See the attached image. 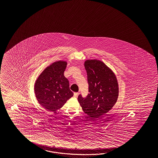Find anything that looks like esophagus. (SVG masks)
I'll return each instance as SVG.
<instances>
[{
  "mask_svg": "<svg viewBox=\"0 0 158 158\" xmlns=\"http://www.w3.org/2000/svg\"><path fill=\"white\" fill-rule=\"evenodd\" d=\"M78 94H79V93H74L73 96H74L75 97H77V96H78Z\"/></svg>",
  "mask_w": 158,
  "mask_h": 158,
  "instance_id": "obj_1",
  "label": "esophagus"
}]
</instances>
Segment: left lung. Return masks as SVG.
Here are the masks:
<instances>
[{"label": "left lung", "mask_w": 158, "mask_h": 158, "mask_svg": "<svg viewBox=\"0 0 158 158\" xmlns=\"http://www.w3.org/2000/svg\"><path fill=\"white\" fill-rule=\"evenodd\" d=\"M85 67L89 93L86 97L80 94L77 100L85 114L97 118L107 113L116 102L118 83L114 73L101 61L86 60Z\"/></svg>", "instance_id": "left-lung-1"}]
</instances>
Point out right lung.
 Here are the masks:
<instances>
[{
  "mask_svg": "<svg viewBox=\"0 0 158 158\" xmlns=\"http://www.w3.org/2000/svg\"><path fill=\"white\" fill-rule=\"evenodd\" d=\"M66 61H58L47 67L35 84V93L39 103L49 111L61 108L73 93L64 75Z\"/></svg>",
  "mask_w": 158,
  "mask_h": 158,
  "instance_id": "1",
  "label": "right lung"
}]
</instances>
